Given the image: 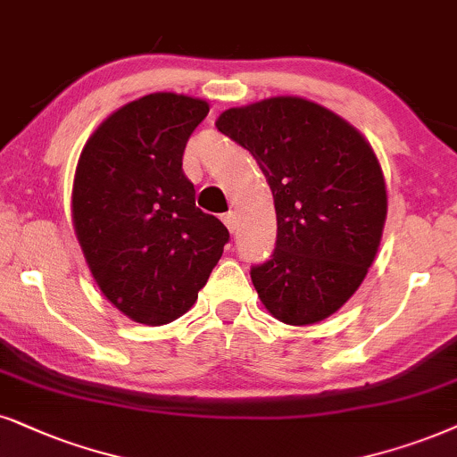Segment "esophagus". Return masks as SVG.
<instances>
[{"instance_id":"esophagus-1","label":"esophagus","mask_w":457,"mask_h":457,"mask_svg":"<svg viewBox=\"0 0 457 457\" xmlns=\"http://www.w3.org/2000/svg\"><path fill=\"white\" fill-rule=\"evenodd\" d=\"M223 219V223H225V228H228L229 229V232H236V225H238V221H236V212H232V211H229V212H225V215L221 217Z\"/></svg>"}]
</instances>
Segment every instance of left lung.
Masks as SVG:
<instances>
[{"label":"left lung","mask_w":457,"mask_h":457,"mask_svg":"<svg viewBox=\"0 0 457 457\" xmlns=\"http://www.w3.org/2000/svg\"><path fill=\"white\" fill-rule=\"evenodd\" d=\"M217 130L251 152L274 195L276 248L251 268L259 299L287 325L325 320L365 280L382 238L388 198L371 145L297 96L228 109Z\"/></svg>","instance_id":"left-lung-1"}]
</instances>
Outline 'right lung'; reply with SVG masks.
<instances>
[{"label": "right lung", "mask_w": 457, "mask_h": 457, "mask_svg": "<svg viewBox=\"0 0 457 457\" xmlns=\"http://www.w3.org/2000/svg\"><path fill=\"white\" fill-rule=\"evenodd\" d=\"M209 103L155 92L109 115L73 179V225L96 285L143 325L192 308L229 232L195 209L183 152Z\"/></svg>", "instance_id": "1"}]
</instances>
